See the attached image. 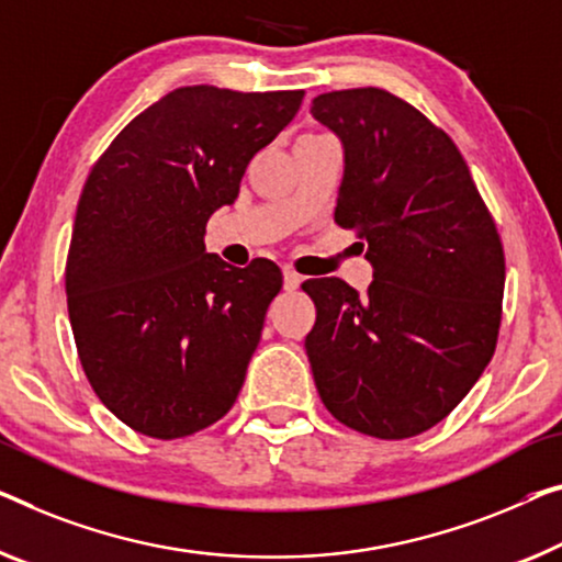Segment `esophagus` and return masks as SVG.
Wrapping results in <instances>:
<instances>
[{
    "label": "esophagus",
    "instance_id": "34e87169",
    "mask_svg": "<svg viewBox=\"0 0 562 562\" xmlns=\"http://www.w3.org/2000/svg\"><path fill=\"white\" fill-rule=\"evenodd\" d=\"M300 282H303V278H300V274H297L295 270H292V267H284V270H282V284H284V290H297Z\"/></svg>",
    "mask_w": 562,
    "mask_h": 562
}]
</instances>
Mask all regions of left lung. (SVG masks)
I'll return each mask as SVG.
<instances>
[{
    "mask_svg": "<svg viewBox=\"0 0 562 562\" xmlns=\"http://www.w3.org/2000/svg\"><path fill=\"white\" fill-rule=\"evenodd\" d=\"M342 146L335 222L358 229L368 295L307 280L315 328L305 350L317 393L350 429L416 437L439 424L497 346L505 252L495 220L447 133L381 88L313 98Z\"/></svg>",
    "mask_w": 562,
    "mask_h": 562,
    "instance_id": "left-lung-1",
    "label": "left lung"
}]
</instances>
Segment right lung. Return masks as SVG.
<instances>
[{
  "instance_id": "add662e5",
  "label": "right lung",
  "mask_w": 562,
  "mask_h": 562,
  "mask_svg": "<svg viewBox=\"0 0 562 562\" xmlns=\"http://www.w3.org/2000/svg\"><path fill=\"white\" fill-rule=\"evenodd\" d=\"M303 90L176 88L136 115L90 171L65 267L67 313L90 386L131 429L189 437L245 383L280 267L206 252L257 150L295 119Z\"/></svg>"
}]
</instances>
